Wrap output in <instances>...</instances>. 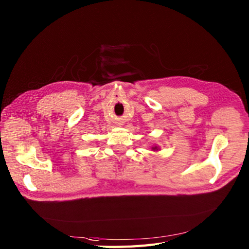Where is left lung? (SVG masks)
<instances>
[{"label": "left lung", "mask_w": 249, "mask_h": 249, "mask_svg": "<svg viewBox=\"0 0 249 249\" xmlns=\"http://www.w3.org/2000/svg\"><path fill=\"white\" fill-rule=\"evenodd\" d=\"M158 147L157 146H155V147H153V148H152V150H153V151H158Z\"/></svg>", "instance_id": "1"}]
</instances>
